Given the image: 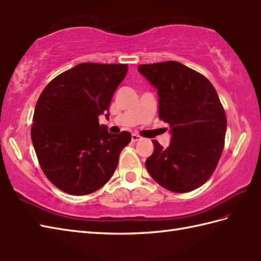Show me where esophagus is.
Masks as SVG:
<instances>
[{
	"label": "esophagus",
	"instance_id": "esophagus-1",
	"mask_svg": "<svg viewBox=\"0 0 261 261\" xmlns=\"http://www.w3.org/2000/svg\"><path fill=\"white\" fill-rule=\"evenodd\" d=\"M141 140H142V137L138 135V134H132V142L133 143L138 142V141H141Z\"/></svg>",
	"mask_w": 261,
	"mask_h": 261
}]
</instances>
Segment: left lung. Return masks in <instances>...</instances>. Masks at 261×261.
<instances>
[{"instance_id":"left-lung-1","label":"left lung","mask_w":261,"mask_h":261,"mask_svg":"<svg viewBox=\"0 0 261 261\" xmlns=\"http://www.w3.org/2000/svg\"><path fill=\"white\" fill-rule=\"evenodd\" d=\"M158 89L159 117L171 127V143L154 152L145 166L156 182L185 193L203 185L216 170L224 146L227 117L212 84L177 61L140 65Z\"/></svg>"}]
</instances>
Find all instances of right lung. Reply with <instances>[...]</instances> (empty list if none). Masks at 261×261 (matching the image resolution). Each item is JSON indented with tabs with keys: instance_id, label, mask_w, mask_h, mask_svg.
<instances>
[{
	"instance_id": "add662e5",
	"label": "right lung",
	"mask_w": 261,
	"mask_h": 261,
	"mask_svg": "<svg viewBox=\"0 0 261 261\" xmlns=\"http://www.w3.org/2000/svg\"><path fill=\"white\" fill-rule=\"evenodd\" d=\"M127 65L85 62L57 76L40 95L31 138L49 181L72 195H86L105 185L119 154L132 140L128 132L108 133L99 125Z\"/></svg>"
}]
</instances>
